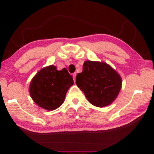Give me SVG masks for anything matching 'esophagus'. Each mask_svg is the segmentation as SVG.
<instances>
[{
    "label": "esophagus",
    "instance_id": "1",
    "mask_svg": "<svg viewBox=\"0 0 154 154\" xmlns=\"http://www.w3.org/2000/svg\"><path fill=\"white\" fill-rule=\"evenodd\" d=\"M75 76H76V73H73V80H74V81H75Z\"/></svg>",
    "mask_w": 154,
    "mask_h": 154
}]
</instances>
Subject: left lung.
Instances as JSON below:
<instances>
[{"mask_svg":"<svg viewBox=\"0 0 154 154\" xmlns=\"http://www.w3.org/2000/svg\"><path fill=\"white\" fill-rule=\"evenodd\" d=\"M75 83L94 106L104 107L111 104L121 89L120 75L105 62L86 61L83 71L78 73Z\"/></svg>","mask_w":154,"mask_h":154,"instance_id":"1","label":"left lung"}]
</instances>
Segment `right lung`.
Listing matches in <instances>:
<instances>
[{"mask_svg":"<svg viewBox=\"0 0 154 154\" xmlns=\"http://www.w3.org/2000/svg\"><path fill=\"white\" fill-rule=\"evenodd\" d=\"M73 84V78L66 69L57 71L55 66L50 65L41 69L33 78L29 92L38 106L53 111L63 104Z\"/></svg>","mask_w":154,"mask_h":154,"instance_id":"1","label":"right lung"}]
</instances>
